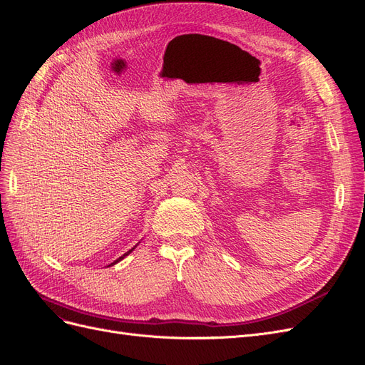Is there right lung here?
Returning a JSON list of instances; mask_svg holds the SVG:
<instances>
[{
	"mask_svg": "<svg viewBox=\"0 0 365 365\" xmlns=\"http://www.w3.org/2000/svg\"><path fill=\"white\" fill-rule=\"evenodd\" d=\"M137 245H138V244H137ZM137 245H135V247H133V248H130V250H129V251H128V252H125V254H123V255H121V257H118V259H117V260H114V262H113V263H111V264H108V266H114V264H115V263H118V262H121V260H123V259H125V257H126V255H129V254H130V252H132V251H133V250H135V248H137Z\"/></svg>",
	"mask_w": 365,
	"mask_h": 365,
	"instance_id": "add662e5",
	"label": "right lung"
}]
</instances>
